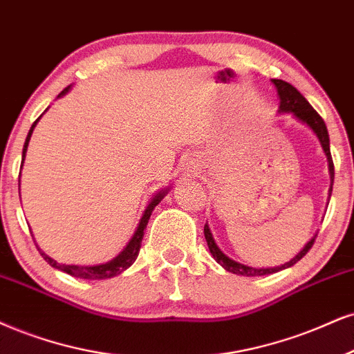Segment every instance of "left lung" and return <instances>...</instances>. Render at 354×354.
I'll return each mask as SVG.
<instances>
[{
    "mask_svg": "<svg viewBox=\"0 0 354 354\" xmlns=\"http://www.w3.org/2000/svg\"><path fill=\"white\" fill-rule=\"evenodd\" d=\"M272 84L276 85L279 100H281V104H279V113H292V115L297 118L299 121H302L304 124H307L308 128H310L313 133H315V136L318 138V141H320L322 147H324L326 159H328V170H330V178H331L330 192H331V189H333L335 167H333V159H331L330 138H328V131H326L325 121L322 120V116L318 115L315 110H313L312 104L304 98V95L300 93V91L295 88V86H292L290 84H287V82H283V80H277V78H274ZM203 233H205V239H207L208 250H210L212 256L215 257L216 263L220 266H223V268L228 270V272L238 274V276H246V277L266 276V274H274V272H279V270H282V269L290 268V266H294L295 263H297V261L302 259V257L307 254L308 251H310V248L313 246V243H315V238H317V234H315V236H313L310 241L305 244L304 250L300 251L299 254L294 257V259H290L289 263L277 266V268H261V269H257V268H250V266H246V264L236 263V261L230 259L228 256L223 254V251H221L220 248L216 246V243H215V239H213V234L210 233V228H208V225H205Z\"/></svg>",
    "mask_w": 354,
    "mask_h": 354,
    "instance_id": "left-lung-1",
    "label": "left lung"
}]
</instances>
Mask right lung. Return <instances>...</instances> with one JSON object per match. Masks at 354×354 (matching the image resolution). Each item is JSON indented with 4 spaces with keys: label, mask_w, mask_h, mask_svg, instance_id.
I'll use <instances>...</instances> for the list:
<instances>
[{
    "label": "right lung",
    "mask_w": 354,
    "mask_h": 354,
    "mask_svg": "<svg viewBox=\"0 0 354 354\" xmlns=\"http://www.w3.org/2000/svg\"><path fill=\"white\" fill-rule=\"evenodd\" d=\"M68 88L71 86H67V88H64L62 91H60L59 97H62V95H65L68 91ZM36 120L32 123V126H30L29 133H28V138H26V142H24V149H23V164H24V157H26V151H28V146H29V139H30V134H32L34 128H36L37 124ZM165 192L167 190H162L159 192V194L156 195L154 198H152V202L147 205L146 212H144V215L141 218V221H139V226L136 230V233H134V236L131 238V241L128 243V246L124 248L123 251L118 254L115 259L108 261V263L104 264H97V266H75V264H59L57 261L52 259V257H49L46 254V252L41 251V248L37 246L36 248L39 250V252H41V256L44 257V259L47 261V264H50L52 268L59 269V270H64V272L71 274V276L73 277H80V279H93V281H97V279H110V277H115L118 276V274H121L123 270H126L129 268L131 264L136 261V257L139 254V250H141V241H142V236H144V231H146V226H147V221H149L151 218V213L152 210L156 208V205L162 200V197L165 195Z\"/></svg>",
    "instance_id": "1"
}]
</instances>
